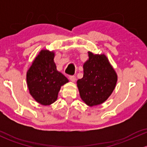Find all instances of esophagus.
Listing matches in <instances>:
<instances>
[{"label":"esophagus","mask_w":147,"mask_h":147,"mask_svg":"<svg viewBox=\"0 0 147 147\" xmlns=\"http://www.w3.org/2000/svg\"><path fill=\"white\" fill-rule=\"evenodd\" d=\"M69 80L72 82H75V80H76V78H75V76H74V75H70V76L69 77Z\"/></svg>","instance_id":"esophagus-1"}]
</instances>
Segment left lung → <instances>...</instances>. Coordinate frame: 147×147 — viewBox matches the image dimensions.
Masks as SVG:
<instances>
[{"label": "left lung", "mask_w": 147, "mask_h": 147, "mask_svg": "<svg viewBox=\"0 0 147 147\" xmlns=\"http://www.w3.org/2000/svg\"><path fill=\"white\" fill-rule=\"evenodd\" d=\"M83 65V78L77 81L81 99L87 106L101 105L109 98L116 87L117 74L105 54L88 52Z\"/></svg>", "instance_id": "obj_1"}]
</instances>
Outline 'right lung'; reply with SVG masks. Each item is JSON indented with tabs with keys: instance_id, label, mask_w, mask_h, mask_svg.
Returning a JSON list of instances; mask_svg holds the SVG:
<instances>
[{
	"instance_id": "1",
	"label": "right lung",
	"mask_w": 147,
	"mask_h": 147,
	"mask_svg": "<svg viewBox=\"0 0 147 147\" xmlns=\"http://www.w3.org/2000/svg\"><path fill=\"white\" fill-rule=\"evenodd\" d=\"M55 55L54 50H41L26 74L29 93L35 101L44 106L54 103L62 86L69 82L64 75L57 71Z\"/></svg>"
}]
</instances>
